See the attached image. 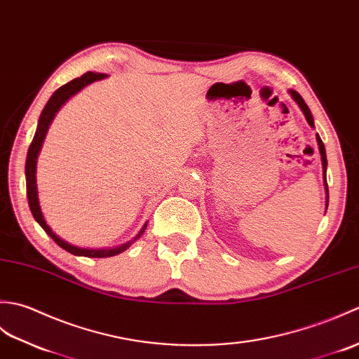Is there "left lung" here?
<instances>
[{
    "label": "left lung",
    "mask_w": 359,
    "mask_h": 359,
    "mask_svg": "<svg viewBox=\"0 0 359 359\" xmlns=\"http://www.w3.org/2000/svg\"><path fill=\"white\" fill-rule=\"evenodd\" d=\"M289 93L292 95V98L297 101V104L301 107L302 114H304L307 123L310 124V127H315L313 124V116L310 114V109L307 107V104L304 102V100L301 98V95L294 90H289ZM316 141H318V146H320V154H321V161H323V177H324V186H325V194H327V200H325V210H327V205H329V186H327V178H325V170H327V156H325V147H324V142L321 141L320 135L316 133Z\"/></svg>",
    "instance_id": "obj_1"
}]
</instances>
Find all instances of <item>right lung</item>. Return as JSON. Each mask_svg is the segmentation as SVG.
<instances>
[{
    "mask_svg": "<svg viewBox=\"0 0 359 359\" xmlns=\"http://www.w3.org/2000/svg\"><path fill=\"white\" fill-rule=\"evenodd\" d=\"M107 75L104 74H93V72H87L83 76L72 79L67 84L61 86L58 90H55L53 95L50 97V100L47 101V104L44 106L41 115H39L38 119V127H36V132H35V137L30 142V147H29V152H27V158H26V187H27V200H29V207H30V212L34 215L35 221L38 222L39 226L44 229V232L49 235L52 240L57 243L62 249L67 250L72 255H76V257H89V258H109V257H115V255L124 252L127 247H129L135 240H138V238L144 232L147 224H144V227L141 229V232L133 238L132 241L126 243L123 245H118V247H112V249H84V247H76V245H72L67 241L61 240V238L52 232V229L47 226V222L43 217V212H41V207H39V201H38V189H36V158L39 150H41L43 146V141L46 138V133L47 129H49V126L52 123V119L55 118V114L58 112L60 107L65 104V102L70 98L74 97L76 92H79L86 87L87 84H90L93 81H98V79L106 78Z\"/></svg>",
    "mask_w": 359,
    "mask_h": 359,
    "instance_id": "right-lung-1",
    "label": "right lung"
}]
</instances>
